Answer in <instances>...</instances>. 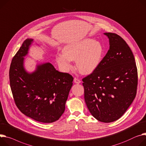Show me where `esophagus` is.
<instances>
[{"label": "esophagus", "mask_w": 146, "mask_h": 146, "mask_svg": "<svg viewBox=\"0 0 146 146\" xmlns=\"http://www.w3.org/2000/svg\"><path fill=\"white\" fill-rule=\"evenodd\" d=\"M74 81L75 84H80L81 83V81L80 80H78L77 78H74Z\"/></svg>", "instance_id": "obj_1"}]
</instances>
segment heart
<instances>
[{"instance_id": "heart-1", "label": "heart", "mask_w": 146, "mask_h": 146, "mask_svg": "<svg viewBox=\"0 0 146 146\" xmlns=\"http://www.w3.org/2000/svg\"><path fill=\"white\" fill-rule=\"evenodd\" d=\"M103 53L104 48L101 44L88 38L66 45L62 48V53L56 55L55 60L65 72L72 68L71 60H76L78 71L83 74H89L99 66Z\"/></svg>"}]
</instances>
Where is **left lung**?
<instances>
[{"instance_id":"8db88e82","label":"left lung","mask_w":146,"mask_h":146,"mask_svg":"<svg viewBox=\"0 0 146 146\" xmlns=\"http://www.w3.org/2000/svg\"><path fill=\"white\" fill-rule=\"evenodd\" d=\"M110 48L96 69L82 78L84 98L92 115L100 121L119 119L137 93V69L126 42L115 33H105Z\"/></svg>"}]
</instances>
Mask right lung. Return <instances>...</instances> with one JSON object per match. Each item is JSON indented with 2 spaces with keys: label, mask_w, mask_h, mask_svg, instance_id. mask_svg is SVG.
I'll return each mask as SVG.
<instances>
[{
  "label": "right lung",
  "mask_w": 146,
  "mask_h": 146,
  "mask_svg": "<svg viewBox=\"0 0 146 146\" xmlns=\"http://www.w3.org/2000/svg\"><path fill=\"white\" fill-rule=\"evenodd\" d=\"M32 39L26 40L13 57L9 70L10 85L15 102L26 116L42 123L58 120L65 110L73 76L56 70L50 63L37 66L32 74L23 67Z\"/></svg>",
  "instance_id": "obj_1"
}]
</instances>
